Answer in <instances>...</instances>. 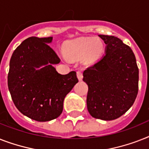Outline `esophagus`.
<instances>
[{
    "instance_id": "1",
    "label": "esophagus",
    "mask_w": 149,
    "mask_h": 149,
    "mask_svg": "<svg viewBox=\"0 0 149 149\" xmlns=\"http://www.w3.org/2000/svg\"><path fill=\"white\" fill-rule=\"evenodd\" d=\"M77 78L79 81H81L83 79V72H81V71H77Z\"/></svg>"
}]
</instances>
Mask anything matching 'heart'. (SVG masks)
I'll return each instance as SVG.
<instances>
[{
  "mask_svg": "<svg viewBox=\"0 0 149 149\" xmlns=\"http://www.w3.org/2000/svg\"><path fill=\"white\" fill-rule=\"evenodd\" d=\"M63 47L64 53L70 60H79L83 57L84 62L90 63L100 57L103 51L104 45L102 40L97 38L79 37L66 41Z\"/></svg>",
  "mask_w": 149,
  "mask_h": 149,
  "instance_id": "heart-1",
  "label": "heart"
}]
</instances>
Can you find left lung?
Listing matches in <instances>:
<instances>
[{
  "label": "left lung",
  "instance_id": "1",
  "mask_svg": "<svg viewBox=\"0 0 149 149\" xmlns=\"http://www.w3.org/2000/svg\"><path fill=\"white\" fill-rule=\"evenodd\" d=\"M106 44L102 59L83 72L88 85L89 114L114 120L130 109L139 90V68L133 52L118 37L99 35Z\"/></svg>",
  "mask_w": 149,
  "mask_h": 149
}]
</instances>
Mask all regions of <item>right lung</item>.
Listing matches in <instances>:
<instances>
[{"mask_svg":"<svg viewBox=\"0 0 149 149\" xmlns=\"http://www.w3.org/2000/svg\"><path fill=\"white\" fill-rule=\"evenodd\" d=\"M53 37H29L17 47L10 60L8 84L14 105L23 115L38 122L60 116L66 95L78 83L77 72L58 73L60 62L48 44Z\"/></svg>","mask_w":149,"mask_h":149,"instance_id":"1","label":"right lung"}]
</instances>
